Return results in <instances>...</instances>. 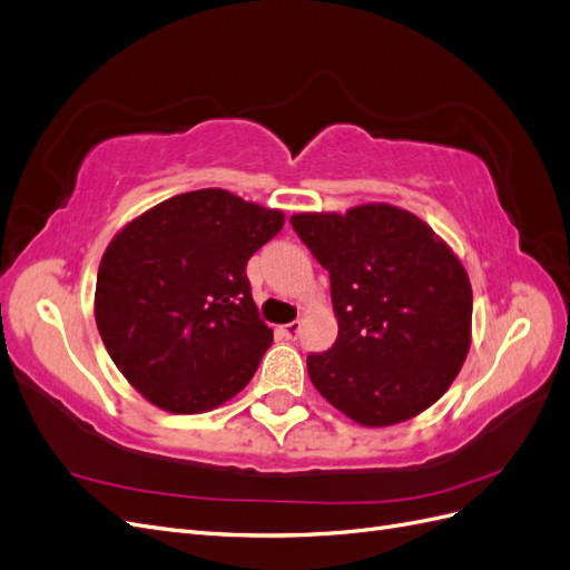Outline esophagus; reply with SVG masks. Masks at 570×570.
<instances>
[{"label":"esophagus","mask_w":570,"mask_h":570,"mask_svg":"<svg viewBox=\"0 0 570 570\" xmlns=\"http://www.w3.org/2000/svg\"><path fill=\"white\" fill-rule=\"evenodd\" d=\"M281 333L287 337V340H295L299 335V321H292L287 325H281Z\"/></svg>","instance_id":"obj_1"}]
</instances>
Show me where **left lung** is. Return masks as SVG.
Instances as JSON below:
<instances>
[{
    "instance_id": "obj_1",
    "label": "left lung",
    "mask_w": 570,
    "mask_h": 570,
    "mask_svg": "<svg viewBox=\"0 0 570 570\" xmlns=\"http://www.w3.org/2000/svg\"><path fill=\"white\" fill-rule=\"evenodd\" d=\"M289 223L331 273L337 340L306 358L314 387L366 428L433 406L471 350L473 289L454 249L416 214L385 202L304 212Z\"/></svg>"
}]
</instances>
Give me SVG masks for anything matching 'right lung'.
Returning <instances> with one entry per match:
<instances>
[{
    "label": "right lung",
    "mask_w": 570,
    "mask_h": 570,
    "mask_svg": "<svg viewBox=\"0 0 570 570\" xmlns=\"http://www.w3.org/2000/svg\"><path fill=\"white\" fill-rule=\"evenodd\" d=\"M285 226L281 209L206 187L154 204L101 256L95 321L126 381L168 413L243 392L273 342L245 266Z\"/></svg>",
    "instance_id": "right-lung-1"
}]
</instances>
